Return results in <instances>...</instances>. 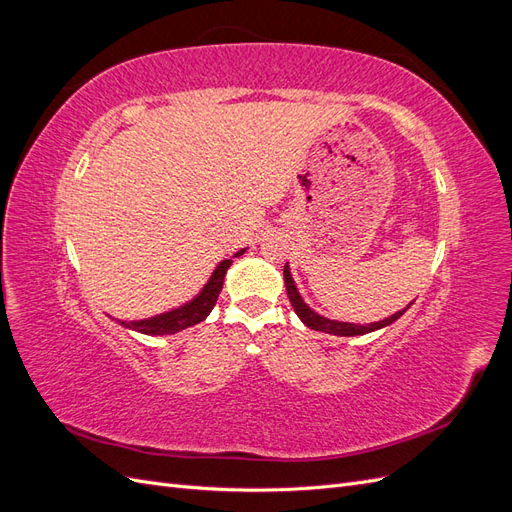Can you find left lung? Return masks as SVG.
<instances>
[{
    "label": "left lung",
    "mask_w": 512,
    "mask_h": 512,
    "mask_svg": "<svg viewBox=\"0 0 512 512\" xmlns=\"http://www.w3.org/2000/svg\"><path fill=\"white\" fill-rule=\"evenodd\" d=\"M284 282H286V292H288V299H290V303H292V307H294V312H297V316L303 320L305 327L314 329V331H322V333H331V335H342V337H352V335H365V333H371V331H378V329L386 327V324H391V322H395L397 318L404 316L406 309L412 305V303H410L406 309H401V312L393 314L391 318L380 320V322H371V324H350V322H335V320H329V318H322V316L314 314L312 309H309V307L303 303L301 294L297 292V288H294V282H292V277H290V271H288V267H284Z\"/></svg>",
    "instance_id": "obj_1"
}]
</instances>
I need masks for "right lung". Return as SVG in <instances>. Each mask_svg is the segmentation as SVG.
<instances>
[{
	"label": "right lung",
	"instance_id": "1",
	"mask_svg": "<svg viewBox=\"0 0 512 512\" xmlns=\"http://www.w3.org/2000/svg\"><path fill=\"white\" fill-rule=\"evenodd\" d=\"M245 250L237 252V256H241ZM232 265V260H224L218 265V269L213 271L209 284L203 288V292L198 294V297L183 305L179 309H173V312L156 316V318H149V320H134V322H121L123 327L134 329L138 333H145V335H168V333H177L181 329H188L194 327V324L203 322L209 312L213 309L215 301L220 297V290L224 286V275L228 271V267Z\"/></svg>",
	"mask_w": 512,
	"mask_h": 512
}]
</instances>
